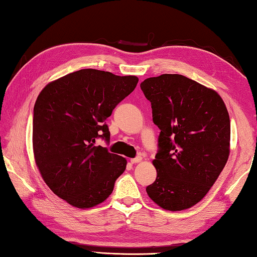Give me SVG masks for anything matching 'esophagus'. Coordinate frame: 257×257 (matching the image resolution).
I'll return each instance as SVG.
<instances>
[{
	"label": "esophagus",
	"instance_id": "esophagus-1",
	"mask_svg": "<svg viewBox=\"0 0 257 257\" xmlns=\"http://www.w3.org/2000/svg\"><path fill=\"white\" fill-rule=\"evenodd\" d=\"M141 161H142V157H137V158H134V159H131V163H132V164L139 163V162H141Z\"/></svg>",
	"mask_w": 257,
	"mask_h": 257
}]
</instances>
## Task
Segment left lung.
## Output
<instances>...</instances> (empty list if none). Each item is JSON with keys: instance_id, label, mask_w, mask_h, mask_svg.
Returning <instances> with one entry per match:
<instances>
[{"instance_id": "obj_1", "label": "left lung", "mask_w": 257, "mask_h": 257, "mask_svg": "<svg viewBox=\"0 0 257 257\" xmlns=\"http://www.w3.org/2000/svg\"><path fill=\"white\" fill-rule=\"evenodd\" d=\"M141 89L161 131L152 162L157 179L147 192L163 209H188L207 195L228 160L226 105L217 91L182 75L151 77Z\"/></svg>"}]
</instances>
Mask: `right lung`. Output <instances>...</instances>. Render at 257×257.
Instances as JSON below:
<instances>
[{
    "instance_id": "add662e5",
    "label": "right lung",
    "mask_w": 257,
    "mask_h": 257,
    "mask_svg": "<svg viewBox=\"0 0 257 257\" xmlns=\"http://www.w3.org/2000/svg\"><path fill=\"white\" fill-rule=\"evenodd\" d=\"M137 76L81 69L53 80L33 108L32 144L36 164L51 191L69 205L86 209L113 192L126 160L95 140L108 142L105 120L134 90Z\"/></svg>"
}]
</instances>
